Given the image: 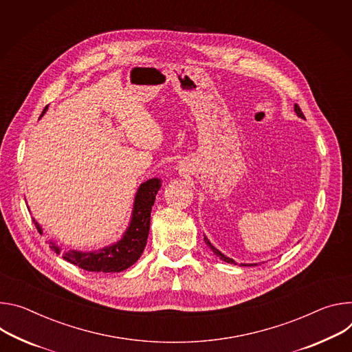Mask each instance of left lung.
<instances>
[{
    "label": "left lung",
    "mask_w": 352,
    "mask_h": 352,
    "mask_svg": "<svg viewBox=\"0 0 352 352\" xmlns=\"http://www.w3.org/2000/svg\"><path fill=\"white\" fill-rule=\"evenodd\" d=\"M294 110H295V113H296V116H298V117H300V119H305V116H303V113H302V110L299 109V106H298V104H295ZM204 241H206L207 246L214 252V254H215L217 257H219L221 260H223V261H226V263H229V264H235V265L238 264L235 260L230 258V257H228V256H225V254H223V253H221L217 248H214V246L211 245V242L208 241V238H207V236H204ZM239 265H243V267H249V265H250V267H252V265H257V264H246V263H241Z\"/></svg>",
    "instance_id": "obj_1"
}]
</instances>
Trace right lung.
<instances>
[{
    "label": "right lung",
    "instance_id": "add662e5",
    "mask_svg": "<svg viewBox=\"0 0 352 352\" xmlns=\"http://www.w3.org/2000/svg\"><path fill=\"white\" fill-rule=\"evenodd\" d=\"M46 106L41 114L47 111ZM162 186V180L158 177L149 179L140 184L133 204L131 218L123 236L116 243L104 246L99 250L81 252V250H68L63 253V258L68 263L78 265L82 270L94 272H120L131 267L142 254L151 223V211L155 203V197ZM33 222L38 232H42V226L34 218ZM50 248L57 254L61 253V248L50 241Z\"/></svg>",
    "mask_w": 352,
    "mask_h": 352
}]
</instances>
